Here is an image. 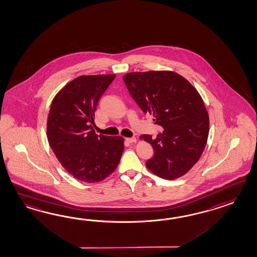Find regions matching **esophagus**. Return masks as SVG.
<instances>
[{"label": "esophagus", "instance_id": "1", "mask_svg": "<svg viewBox=\"0 0 257 257\" xmlns=\"http://www.w3.org/2000/svg\"><path fill=\"white\" fill-rule=\"evenodd\" d=\"M125 141L127 142V143H130V144H133V143H136L137 142V140H136V138L132 137V138H125Z\"/></svg>", "mask_w": 257, "mask_h": 257}]
</instances>
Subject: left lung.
Wrapping results in <instances>:
<instances>
[{
    "mask_svg": "<svg viewBox=\"0 0 257 257\" xmlns=\"http://www.w3.org/2000/svg\"><path fill=\"white\" fill-rule=\"evenodd\" d=\"M123 80L143 112L153 114L155 124L164 128L155 139L141 136L155 151L146 167L162 179L185 175L200 159L208 138V113L197 90L172 71L132 72Z\"/></svg>",
    "mask_w": 257,
    "mask_h": 257,
    "instance_id": "1",
    "label": "left lung"
}]
</instances>
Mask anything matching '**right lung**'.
I'll use <instances>...</instances> for the list:
<instances>
[{
    "instance_id": "obj_1",
    "label": "right lung",
    "mask_w": 257,
    "mask_h": 257,
    "mask_svg": "<svg viewBox=\"0 0 257 257\" xmlns=\"http://www.w3.org/2000/svg\"><path fill=\"white\" fill-rule=\"evenodd\" d=\"M115 75L80 76L60 90L47 121L49 144L74 178L88 183L105 179L119 164L124 139L96 135L94 113Z\"/></svg>"
}]
</instances>
